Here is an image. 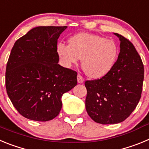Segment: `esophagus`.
<instances>
[{
    "label": "esophagus",
    "instance_id": "esophagus-1",
    "mask_svg": "<svg viewBox=\"0 0 149 149\" xmlns=\"http://www.w3.org/2000/svg\"><path fill=\"white\" fill-rule=\"evenodd\" d=\"M77 83H79V84H82V83H84V78H83V77L81 75V74H77Z\"/></svg>",
    "mask_w": 149,
    "mask_h": 149
}]
</instances>
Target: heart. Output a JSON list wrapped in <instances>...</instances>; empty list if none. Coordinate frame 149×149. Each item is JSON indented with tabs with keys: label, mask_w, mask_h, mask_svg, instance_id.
<instances>
[{
	"label": "heart",
	"mask_w": 149,
	"mask_h": 149,
	"mask_svg": "<svg viewBox=\"0 0 149 149\" xmlns=\"http://www.w3.org/2000/svg\"><path fill=\"white\" fill-rule=\"evenodd\" d=\"M68 42L69 45L60 42L56 46L60 63L65 68H70L83 58L82 68L90 78L106 76L119 57L117 43L101 36L81 33L72 36Z\"/></svg>",
	"instance_id": "heart-1"
}]
</instances>
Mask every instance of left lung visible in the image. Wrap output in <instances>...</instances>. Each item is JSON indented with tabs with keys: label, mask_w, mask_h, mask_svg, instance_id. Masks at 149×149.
<instances>
[{
	"label": "left lung",
	"mask_w": 149,
	"mask_h": 149,
	"mask_svg": "<svg viewBox=\"0 0 149 149\" xmlns=\"http://www.w3.org/2000/svg\"><path fill=\"white\" fill-rule=\"evenodd\" d=\"M120 41L119 57L110 73L87 81L86 109L97 123L117 124L125 120L141 98L144 66L134 45L114 33Z\"/></svg>",
	"instance_id": "left-lung-1"
}]
</instances>
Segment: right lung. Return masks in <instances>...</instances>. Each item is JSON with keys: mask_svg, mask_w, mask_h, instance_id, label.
<instances>
[{"mask_svg": "<svg viewBox=\"0 0 149 149\" xmlns=\"http://www.w3.org/2000/svg\"><path fill=\"white\" fill-rule=\"evenodd\" d=\"M67 26H39L13 45L6 64L7 95L27 119L46 122L62 108V96L77 85V72L58 64L57 40Z\"/></svg>", "mask_w": 149, "mask_h": 149, "instance_id": "right-lung-1", "label": "right lung"}]
</instances>
